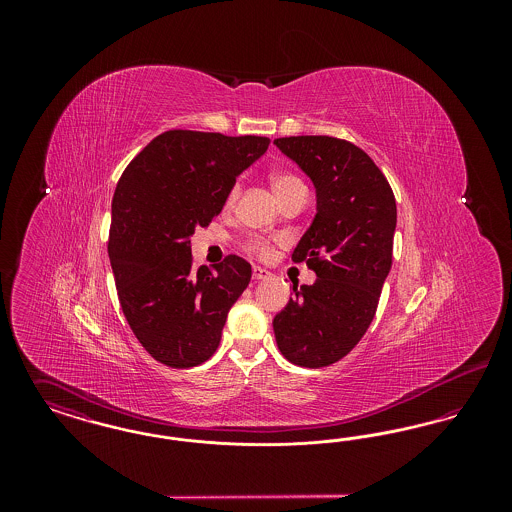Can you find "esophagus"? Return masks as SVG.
Wrapping results in <instances>:
<instances>
[{
  "instance_id": "1",
  "label": "esophagus",
  "mask_w": 512,
  "mask_h": 512,
  "mask_svg": "<svg viewBox=\"0 0 512 512\" xmlns=\"http://www.w3.org/2000/svg\"><path fill=\"white\" fill-rule=\"evenodd\" d=\"M270 276V270L263 267H253V280H265Z\"/></svg>"
}]
</instances>
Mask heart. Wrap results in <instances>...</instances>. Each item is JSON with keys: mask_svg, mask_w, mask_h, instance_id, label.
<instances>
[{"mask_svg": "<svg viewBox=\"0 0 512 512\" xmlns=\"http://www.w3.org/2000/svg\"><path fill=\"white\" fill-rule=\"evenodd\" d=\"M270 184H272V190H274V194L276 197L280 199V197H284L286 194H290V192H295V190H299V188H305V184L292 174V172H274L272 176H270ZM238 192H240V188H238V184H234L232 188H230V192L226 195V205H232L234 201H236V197H238ZM245 249L251 253V255H257V257H265L268 253V244L267 242H263V240H249L247 244H245Z\"/></svg>", "mask_w": 512, "mask_h": 512, "instance_id": "obj_1", "label": "heart"}]
</instances>
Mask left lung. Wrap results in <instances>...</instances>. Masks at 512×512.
Instances as JSON below:
<instances>
[{
	"label": "left lung",
	"mask_w": 512,
	"mask_h": 512,
	"mask_svg": "<svg viewBox=\"0 0 512 512\" xmlns=\"http://www.w3.org/2000/svg\"><path fill=\"white\" fill-rule=\"evenodd\" d=\"M276 147L317 190V215L293 249L315 270L313 286L274 317L280 353L297 366L343 359L365 336L390 274L397 207L390 184L361 147L332 136H290Z\"/></svg>",
	"instance_id": "obj_1"
}]
</instances>
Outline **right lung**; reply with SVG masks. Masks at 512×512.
Segmentation results:
<instances>
[{"label":"right lung","mask_w":512,"mask_h":512,"mask_svg":"<svg viewBox=\"0 0 512 512\" xmlns=\"http://www.w3.org/2000/svg\"><path fill=\"white\" fill-rule=\"evenodd\" d=\"M270 140L169 130L122 172L113 195L109 261L122 313L147 353L171 368L213 357L251 265L228 255L215 270L194 267L190 236L222 211L238 174Z\"/></svg>","instance_id":"add662e5"}]
</instances>
